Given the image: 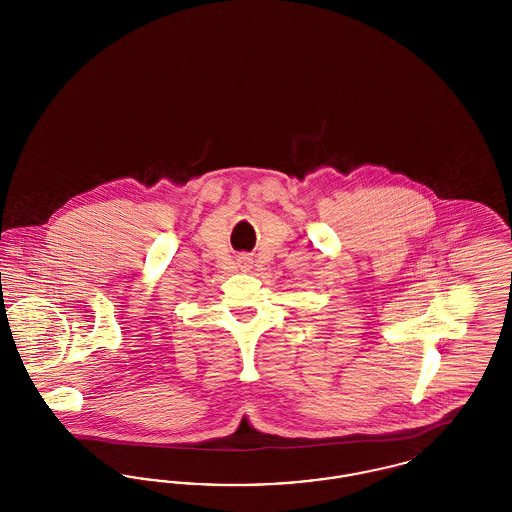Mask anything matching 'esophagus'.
Segmentation results:
<instances>
[{"instance_id": "34e87169", "label": "esophagus", "mask_w": 512, "mask_h": 512, "mask_svg": "<svg viewBox=\"0 0 512 512\" xmlns=\"http://www.w3.org/2000/svg\"><path fill=\"white\" fill-rule=\"evenodd\" d=\"M238 263H240V268H244V270H247V268L251 267V259L249 257H240L238 259Z\"/></svg>"}]
</instances>
